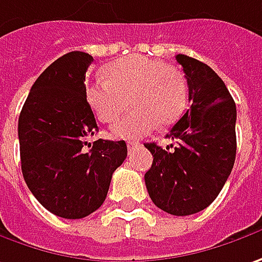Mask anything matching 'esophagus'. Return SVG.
I'll return each mask as SVG.
<instances>
[{
    "instance_id": "34e87169",
    "label": "esophagus",
    "mask_w": 262,
    "mask_h": 262,
    "mask_svg": "<svg viewBox=\"0 0 262 262\" xmlns=\"http://www.w3.org/2000/svg\"><path fill=\"white\" fill-rule=\"evenodd\" d=\"M136 148H139V143L138 142H127V149H129V152L135 151Z\"/></svg>"
}]
</instances>
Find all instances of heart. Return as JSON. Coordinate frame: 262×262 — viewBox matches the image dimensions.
I'll return each instance as SVG.
<instances>
[{
	"instance_id": "1",
	"label": "heart",
	"mask_w": 262,
	"mask_h": 262,
	"mask_svg": "<svg viewBox=\"0 0 262 262\" xmlns=\"http://www.w3.org/2000/svg\"><path fill=\"white\" fill-rule=\"evenodd\" d=\"M104 76L85 88L86 102L99 121L111 123L131 101V113L111 126L114 138L139 139L158 124L171 126L186 110V76L161 60L127 55L108 64Z\"/></svg>"
}]
</instances>
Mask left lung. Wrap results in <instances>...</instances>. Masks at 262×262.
Returning a JSON list of instances; mask_svg holds the SVG:
<instances>
[{"mask_svg":"<svg viewBox=\"0 0 262 262\" xmlns=\"http://www.w3.org/2000/svg\"><path fill=\"white\" fill-rule=\"evenodd\" d=\"M189 88L190 108L167 133L163 149L145 143L154 157L145 173L152 202L168 214L190 215L219 196L236 158V104L210 66L177 54ZM172 149L170 150L169 148Z\"/></svg>","mask_w":262,"mask_h":262,"instance_id":"8db88e82","label":"left lung"}]
</instances>
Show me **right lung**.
<instances>
[{"mask_svg":"<svg viewBox=\"0 0 262 262\" xmlns=\"http://www.w3.org/2000/svg\"><path fill=\"white\" fill-rule=\"evenodd\" d=\"M92 55L72 51L43 70L18 117L25 182L42 207L63 219H83L107 198L116 168L127 157L124 141L98 139L85 98Z\"/></svg>","mask_w":262,"mask_h":262,"instance_id":"right-lung-1","label":"right lung"}]
</instances>
